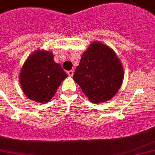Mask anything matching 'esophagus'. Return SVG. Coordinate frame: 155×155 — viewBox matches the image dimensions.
<instances>
[{"instance_id":"obj_1","label":"esophagus","mask_w":155,"mask_h":155,"mask_svg":"<svg viewBox=\"0 0 155 155\" xmlns=\"http://www.w3.org/2000/svg\"><path fill=\"white\" fill-rule=\"evenodd\" d=\"M73 74H74L73 71H68V76H70V77H71V76L73 75Z\"/></svg>"}]
</instances>
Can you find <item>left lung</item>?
Segmentation results:
<instances>
[{
    "label": "left lung",
    "instance_id": "obj_1",
    "mask_svg": "<svg viewBox=\"0 0 155 155\" xmlns=\"http://www.w3.org/2000/svg\"><path fill=\"white\" fill-rule=\"evenodd\" d=\"M124 68L113 49L93 41L82 54L73 75L74 81L92 103L107 102L121 87Z\"/></svg>",
    "mask_w": 155,
    "mask_h": 155
}]
</instances>
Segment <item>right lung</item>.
<instances>
[{"label":"right lung","mask_w":155,"mask_h":155,"mask_svg":"<svg viewBox=\"0 0 155 155\" xmlns=\"http://www.w3.org/2000/svg\"><path fill=\"white\" fill-rule=\"evenodd\" d=\"M67 77L61 64L54 61L51 52L38 49L31 53L22 66L19 84L29 99L45 104L50 101Z\"/></svg>","instance_id":"add662e5"}]
</instances>
